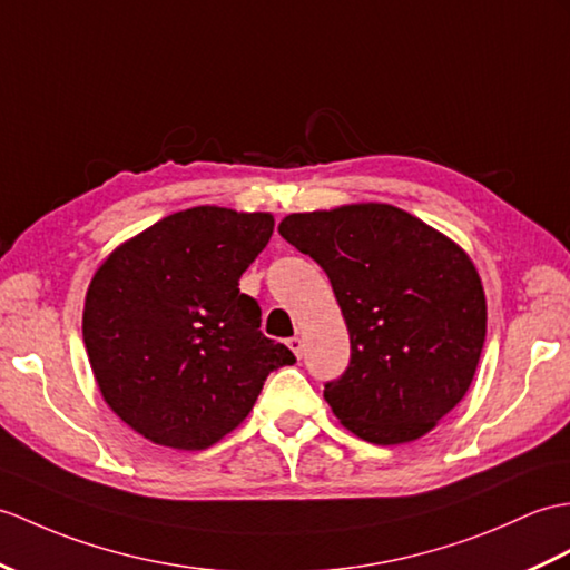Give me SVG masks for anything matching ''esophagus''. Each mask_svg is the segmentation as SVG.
<instances>
[{
  "instance_id": "34e87169",
  "label": "esophagus",
  "mask_w": 570,
  "mask_h": 570,
  "mask_svg": "<svg viewBox=\"0 0 570 570\" xmlns=\"http://www.w3.org/2000/svg\"><path fill=\"white\" fill-rule=\"evenodd\" d=\"M286 345H288V350L294 352L296 356H301V354H303V340H301V337H291V340L286 342Z\"/></svg>"
}]
</instances>
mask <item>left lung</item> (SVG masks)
Here are the masks:
<instances>
[{
    "instance_id": "8db88e82",
    "label": "left lung",
    "mask_w": 570,
    "mask_h": 570,
    "mask_svg": "<svg viewBox=\"0 0 570 570\" xmlns=\"http://www.w3.org/2000/svg\"><path fill=\"white\" fill-rule=\"evenodd\" d=\"M279 233L325 269L345 315L350 364L325 383L342 425L374 444L430 432L464 399L485 342L469 255L389 204L291 214Z\"/></svg>"
}]
</instances>
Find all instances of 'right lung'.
<instances>
[{"mask_svg":"<svg viewBox=\"0 0 570 570\" xmlns=\"http://www.w3.org/2000/svg\"><path fill=\"white\" fill-rule=\"evenodd\" d=\"M269 214L196 206L121 245L89 284L82 337L104 401L145 440L206 449L253 410L274 368L240 276L267 247Z\"/></svg>","mask_w":570,"mask_h":570,"instance_id":"right-lung-1","label":"right lung"}]
</instances>
